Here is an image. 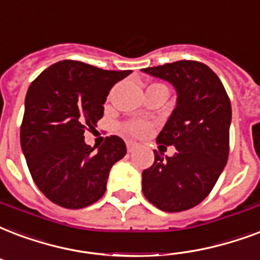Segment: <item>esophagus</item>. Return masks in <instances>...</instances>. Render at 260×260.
I'll use <instances>...</instances> for the list:
<instances>
[{"label": "esophagus", "mask_w": 260, "mask_h": 260, "mask_svg": "<svg viewBox=\"0 0 260 260\" xmlns=\"http://www.w3.org/2000/svg\"><path fill=\"white\" fill-rule=\"evenodd\" d=\"M126 148H128V151L132 152L138 148V144L135 143V142H126Z\"/></svg>", "instance_id": "obj_1"}]
</instances>
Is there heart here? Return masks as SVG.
Returning a JSON list of instances; mask_svg holds the SVG:
<instances>
[{"instance_id": "1", "label": "heart", "mask_w": 260, "mask_h": 260, "mask_svg": "<svg viewBox=\"0 0 260 260\" xmlns=\"http://www.w3.org/2000/svg\"><path fill=\"white\" fill-rule=\"evenodd\" d=\"M124 129H125L128 134L134 135V136H144V135L148 134L150 125L144 121H132L125 124Z\"/></svg>"}]
</instances>
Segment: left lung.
I'll list each match as a JSON object with an SVG mask.
<instances>
[{"mask_svg":"<svg viewBox=\"0 0 260 260\" xmlns=\"http://www.w3.org/2000/svg\"><path fill=\"white\" fill-rule=\"evenodd\" d=\"M176 88L177 102L156 143L176 154L155 159L142 173V189L162 211L178 213L199 205L217 183L229 156L232 106L219 77L198 61H176L143 69Z\"/></svg>","mask_w":260,"mask_h":260,"instance_id":"1","label":"left lung"}]
</instances>
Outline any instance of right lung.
<instances>
[{"mask_svg":"<svg viewBox=\"0 0 260 260\" xmlns=\"http://www.w3.org/2000/svg\"><path fill=\"white\" fill-rule=\"evenodd\" d=\"M129 73L65 59L28 87L20 143L37 187L55 205L83 209L104 196L109 172L126 146L113 135L94 151L84 142V131L94 129L109 91Z\"/></svg>","mask_w":260,"mask_h":260,"instance_id":"1","label":"right lung"}]
</instances>
